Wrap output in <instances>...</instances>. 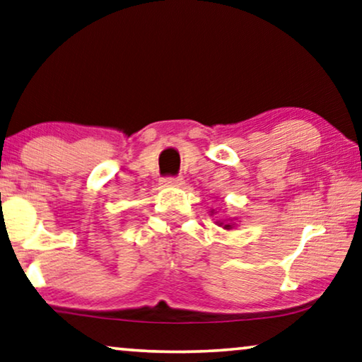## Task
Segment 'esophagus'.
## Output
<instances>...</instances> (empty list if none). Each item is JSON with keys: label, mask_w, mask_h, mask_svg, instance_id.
Masks as SVG:
<instances>
[{"label": "esophagus", "mask_w": 362, "mask_h": 362, "mask_svg": "<svg viewBox=\"0 0 362 362\" xmlns=\"http://www.w3.org/2000/svg\"><path fill=\"white\" fill-rule=\"evenodd\" d=\"M163 182H165V185H170V187H180L183 183V179L180 175L179 177H165Z\"/></svg>", "instance_id": "1"}]
</instances>
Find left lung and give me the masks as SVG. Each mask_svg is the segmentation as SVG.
Masks as SVG:
<instances>
[{"mask_svg": "<svg viewBox=\"0 0 362 362\" xmlns=\"http://www.w3.org/2000/svg\"><path fill=\"white\" fill-rule=\"evenodd\" d=\"M219 226H224V229H230V228H233V226H230V224H224V223H219Z\"/></svg>", "mask_w": 362, "mask_h": 362, "instance_id": "8db88e82", "label": "left lung"}]
</instances>
